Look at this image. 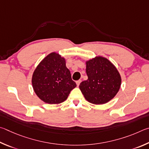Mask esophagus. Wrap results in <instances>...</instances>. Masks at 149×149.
<instances>
[{
    "mask_svg": "<svg viewBox=\"0 0 149 149\" xmlns=\"http://www.w3.org/2000/svg\"><path fill=\"white\" fill-rule=\"evenodd\" d=\"M80 82H81V80H77V81L76 82V84H77V86H79V84H80Z\"/></svg>",
    "mask_w": 149,
    "mask_h": 149,
    "instance_id": "esophagus-1",
    "label": "esophagus"
}]
</instances>
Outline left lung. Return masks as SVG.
Segmentation results:
<instances>
[{
	"label": "left lung",
	"mask_w": 149,
	"mask_h": 149,
	"mask_svg": "<svg viewBox=\"0 0 149 149\" xmlns=\"http://www.w3.org/2000/svg\"><path fill=\"white\" fill-rule=\"evenodd\" d=\"M88 80L79 85L88 102L103 105L113 99L118 92L122 79L118 69L108 59L96 56L86 61Z\"/></svg>",
	"instance_id": "obj_1"
}]
</instances>
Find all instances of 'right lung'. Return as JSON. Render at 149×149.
<instances>
[{"mask_svg":"<svg viewBox=\"0 0 149 149\" xmlns=\"http://www.w3.org/2000/svg\"><path fill=\"white\" fill-rule=\"evenodd\" d=\"M31 82L36 95L48 104L63 102L77 86L66 67L65 57L56 52H52L39 63Z\"/></svg>","mask_w":149,"mask_h":149,"instance_id":"right-lung-1","label":"right lung"}]
</instances>
